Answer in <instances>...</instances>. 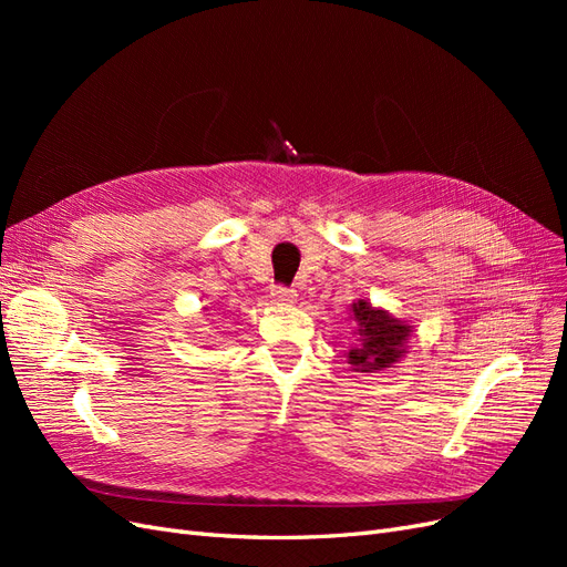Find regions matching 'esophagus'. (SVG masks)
Masks as SVG:
<instances>
[{
  "label": "esophagus",
  "mask_w": 567,
  "mask_h": 567,
  "mask_svg": "<svg viewBox=\"0 0 567 567\" xmlns=\"http://www.w3.org/2000/svg\"><path fill=\"white\" fill-rule=\"evenodd\" d=\"M296 298H298V293L293 288H286V286L271 288V300L277 305H290V302H296Z\"/></svg>",
  "instance_id": "34e87169"
}]
</instances>
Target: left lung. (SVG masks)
I'll return each instance as SVG.
<instances>
[{"label": "left lung", "instance_id": "8db88e82", "mask_svg": "<svg viewBox=\"0 0 567 567\" xmlns=\"http://www.w3.org/2000/svg\"><path fill=\"white\" fill-rule=\"evenodd\" d=\"M357 342L346 352L352 371L381 373L402 362L409 350V338L414 326L390 315L385 307H375L369 300L350 305Z\"/></svg>", "mask_w": 567, "mask_h": 567}]
</instances>
